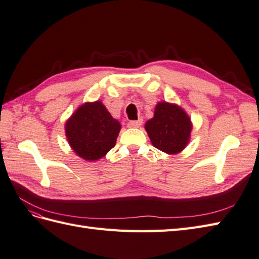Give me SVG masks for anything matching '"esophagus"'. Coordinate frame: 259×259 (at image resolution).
Segmentation results:
<instances>
[{"label": "esophagus", "mask_w": 259, "mask_h": 259, "mask_svg": "<svg viewBox=\"0 0 259 259\" xmlns=\"http://www.w3.org/2000/svg\"><path fill=\"white\" fill-rule=\"evenodd\" d=\"M142 119H139V120H131L128 122L129 128H139L142 124Z\"/></svg>", "instance_id": "34e87169"}]
</instances>
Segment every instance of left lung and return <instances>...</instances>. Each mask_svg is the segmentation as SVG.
Listing matches in <instances>:
<instances>
[{
	"label": "left lung",
	"mask_w": 259,
	"mask_h": 259,
	"mask_svg": "<svg viewBox=\"0 0 259 259\" xmlns=\"http://www.w3.org/2000/svg\"><path fill=\"white\" fill-rule=\"evenodd\" d=\"M152 144L165 153L176 154L189 141L191 122L181 107L168 103H158L154 117L145 123Z\"/></svg>",
	"instance_id": "left-lung-1"
}]
</instances>
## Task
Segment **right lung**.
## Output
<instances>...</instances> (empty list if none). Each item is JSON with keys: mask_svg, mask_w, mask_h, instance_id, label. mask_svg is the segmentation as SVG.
Returning a JSON list of instances; mask_svg holds the SVG:
<instances>
[{"mask_svg": "<svg viewBox=\"0 0 259 259\" xmlns=\"http://www.w3.org/2000/svg\"><path fill=\"white\" fill-rule=\"evenodd\" d=\"M120 123L101 102L82 105L65 123L71 148L84 160L96 161L115 147Z\"/></svg>", "mask_w": 259, "mask_h": 259, "instance_id": "add662e5", "label": "right lung"}]
</instances>
